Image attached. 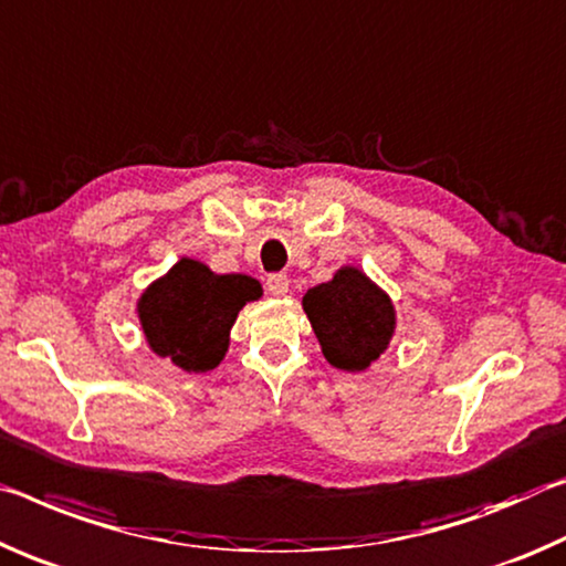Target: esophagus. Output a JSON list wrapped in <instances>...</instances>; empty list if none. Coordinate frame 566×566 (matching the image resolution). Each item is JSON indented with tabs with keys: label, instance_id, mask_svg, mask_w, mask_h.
I'll use <instances>...</instances> for the list:
<instances>
[{
	"label": "esophagus",
	"instance_id": "esophagus-1",
	"mask_svg": "<svg viewBox=\"0 0 566 566\" xmlns=\"http://www.w3.org/2000/svg\"><path fill=\"white\" fill-rule=\"evenodd\" d=\"M265 289H268V293L275 295V298H283V295L289 293V275L271 273V275H268V281H265Z\"/></svg>",
	"mask_w": 566,
	"mask_h": 566
}]
</instances>
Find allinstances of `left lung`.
<instances>
[{
    "label": "left lung",
    "instance_id": "left-lung-1",
    "mask_svg": "<svg viewBox=\"0 0 566 566\" xmlns=\"http://www.w3.org/2000/svg\"><path fill=\"white\" fill-rule=\"evenodd\" d=\"M323 356L344 370H366L394 336L396 316L388 295L358 268H340L333 281L303 295Z\"/></svg>",
    "mask_w": 566,
    "mask_h": 566
}]
</instances>
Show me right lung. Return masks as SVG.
Instances as JSON below:
<instances>
[{
    "instance_id": "right-lung-1",
    "label": "right lung",
    "mask_w": 566,
    "mask_h": 566,
    "mask_svg": "<svg viewBox=\"0 0 566 566\" xmlns=\"http://www.w3.org/2000/svg\"><path fill=\"white\" fill-rule=\"evenodd\" d=\"M255 298H261L255 277L218 275L208 265L182 258L143 293L137 313L157 356L170 358L188 374H202L226 356L238 311Z\"/></svg>"
}]
</instances>
